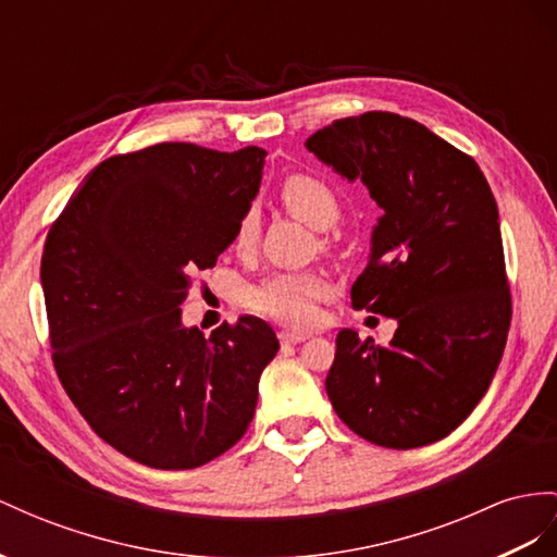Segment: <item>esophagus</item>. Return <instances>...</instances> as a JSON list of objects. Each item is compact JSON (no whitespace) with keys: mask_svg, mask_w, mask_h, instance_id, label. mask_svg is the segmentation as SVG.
Wrapping results in <instances>:
<instances>
[{"mask_svg":"<svg viewBox=\"0 0 557 557\" xmlns=\"http://www.w3.org/2000/svg\"><path fill=\"white\" fill-rule=\"evenodd\" d=\"M308 338V334H301V332H289V330H284V332H280V341L282 344H301V341H306Z\"/></svg>","mask_w":557,"mask_h":557,"instance_id":"esophagus-1","label":"esophagus"}]
</instances>
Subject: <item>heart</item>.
<instances>
[{
	"mask_svg": "<svg viewBox=\"0 0 557 557\" xmlns=\"http://www.w3.org/2000/svg\"><path fill=\"white\" fill-rule=\"evenodd\" d=\"M282 205L296 219L315 231H326L338 221V199L322 178L292 174L280 188ZM261 231V213L247 207L239 213L233 231V249L249 256L256 249ZM332 294V280L320 270H280L259 280L247 289V306L259 315L273 318L289 326H308L318 315V304Z\"/></svg>",
	"mask_w": 557,
	"mask_h": 557,
	"instance_id": "obj_1",
	"label": "heart"
}]
</instances>
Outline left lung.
Wrapping results in <instances>:
<instances>
[{
	"instance_id": "1",
	"label": "left lung",
	"mask_w": 557,
	"mask_h": 557,
	"mask_svg": "<svg viewBox=\"0 0 557 557\" xmlns=\"http://www.w3.org/2000/svg\"><path fill=\"white\" fill-rule=\"evenodd\" d=\"M306 148L383 209L350 298L397 320L388 346L338 332L326 395L379 447L431 445L475 409L506 348L510 292L490 183L473 157L393 112L336 120Z\"/></svg>"
}]
</instances>
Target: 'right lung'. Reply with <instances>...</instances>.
Returning a JSON list of instances; mask_svg holds the SVG:
<instances>
[{
    "instance_id": "1",
    "label": "right lung",
    "mask_w": 557,
    "mask_h": 557,
    "mask_svg": "<svg viewBox=\"0 0 557 557\" xmlns=\"http://www.w3.org/2000/svg\"><path fill=\"white\" fill-rule=\"evenodd\" d=\"M263 148L157 143L108 157L53 221L41 253L53 367L98 437L162 470L197 468L247 433L280 350L259 318L209 338L181 324L197 270L233 245Z\"/></svg>"
}]
</instances>
